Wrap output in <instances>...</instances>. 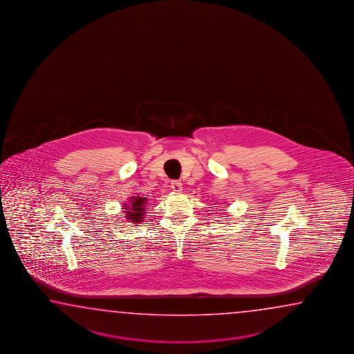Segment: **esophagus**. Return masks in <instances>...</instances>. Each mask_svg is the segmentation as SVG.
Wrapping results in <instances>:
<instances>
[{
    "instance_id": "1",
    "label": "esophagus",
    "mask_w": 354,
    "mask_h": 354,
    "mask_svg": "<svg viewBox=\"0 0 354 354\" xmlns=\"http://www.w3.org/2000/svg\"><path fill=\"white\" fill-rule=\"evenodd\" d=\"M171 187H172V191L177 192V194H180V191L183 189L180 180H172V182H171Z\"/></svg>"
}]
</instances>
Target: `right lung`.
Instances as JSON below:
<instances>
[{
    "label": "right lung",
    "mask_w": 354,
    "mask_h": 354,
    "mask_svg": "<svg viewBox=\"0 0 354 354\" xmlns=\"http://www.w3.org/2000/svg\"><path fill=\"white\" fill-rule=\"evenodd\" d=\"M147 198L142 197V196H133L130 198L129 203L124 205V210H125V215L127 218L130 223L133 224H139L142 223L144 218V214L147 212Z\"/></svg>",
    "instance_id": "right-lung-1"
}]
</instances>
